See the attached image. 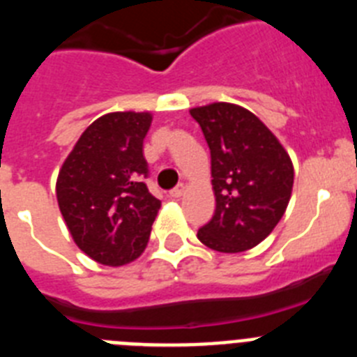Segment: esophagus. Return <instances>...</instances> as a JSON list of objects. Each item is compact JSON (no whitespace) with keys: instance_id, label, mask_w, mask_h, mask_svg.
Wrapping results in <instances>:
<instances>
[{"instance_id":"1","label":"esophagus","mask_w":357,"mask_h":357,"mask_svg":"<svg viewBox=\"0 0 357 357\" xmlns=\"http://www.w3.org/2000/svg\"><path fill=\"white\" fill-rule=\"evenodd\" d=\"M184 193H185V185L181 182V184H176L175 188H173L172 191H169V197H172V198H181Z\"/></svg>"}]
</instances>
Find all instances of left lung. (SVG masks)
<instances>
[{"label": "left lung", "mask_w": 357, "mask_h": 357, "mask_svg": "<svg viewBox=\"0 0 357 357\" xmlns=\"http://www.w3.org/2000/svg\"><path fill=\"white\" fill-rule=\"evenodd\" d=\"M211 150L216 211L198 230L206 247L248 250L266 238L291 198L293 164L270 128L250 110L218 102L189 110Z\"/></svg>", "instance_id": "left-lung-1"}]
</instances>
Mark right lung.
<instances>
[{
  "label": "right lung",
  "mask_w": 357,
  "mask_h": 357,
  "mask_svg": "<svg viewBox=\"0 0 357 357\" xmlns=\"http://www.w3.org/2000/svg\"><path fill=\"white\" fill-rule=\"evenodd\" d=\"M150 112H110L85 128L62 164L56 200L84 254L107 266L132 263L144 252L160 209L143 178V139Z\"/></svg>",
  "instance_id": "1"
}]
</instances>
